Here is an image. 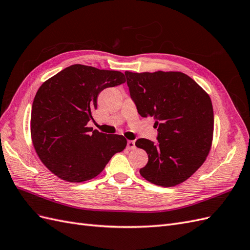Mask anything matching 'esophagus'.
Segmentation results:
<instances>
[{"label":"esophagus","mask_w":250,"mask_h":250,"mask_svg":"<svg viewBox=\"0 0 250 250\" xmlns=\"http://www.w3.org/2000/svg\"><path fill=\"white\" fill-rule=\"evenodd\" d=\"M127 148L129 150H132L135 148V143L133 141H128L127 142Z\"/></svg>","instance_id":"obj_1"}]
</instances>
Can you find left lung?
<instances>
[{
  "label": "left lung",
  "instance_id": "obj_1",
  "mask_svg": "<svg viewBox=\"0 0 250 250\" xmlns=\"http://www.w3.org/2000/svg\"><path fill=\"white\" fill-rule=\"evenodd\" d=\"M139 115L153 117L157 142L139 139L148 154L141 175L156 186L174 187L197 171L209 153L214 111L208 93L181 72H125Z\"/></svg>",
  "mask_w": 250,
  "mask_h": 250
}]
</instances>
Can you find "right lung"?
<instances>
[{"label":"right lung","instance_id":"add662e5","mask_svg":"<svg viewBox=\"0 0 250 250\" xmlns=\"http://www.w3.org/2000/svg\"><path fill=\"white\" fill-rule=\"evenodd\" d=\"M124 82L119 71L73 64L41 85L32 104L31 139L42 163L57 177L70 183L92 179L125 149L123 135L87 127L98 95Z\"/></svg>","mask_w":250,"mask_h":250}]
</instances>
